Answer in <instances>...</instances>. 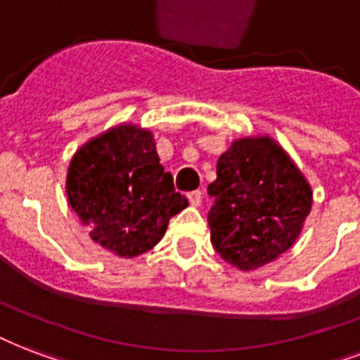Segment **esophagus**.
<instances>
[{
    "mask_svg": "<svg viewBox=\"0 0 360 360\" xmlns=\"http://www.w3.org/2000/svg\"><path fill=\"white\" fill-rule=\"evenodd\" d=\"M201 199H202V193L199 190L190 191V193H188V201H190L191 207H199V205H201Z\"/></svg>",
    "mask_w": 360,
    "mask_h": 360,
    "instance_id": "1",
    "label": "esophagus"
}]
</instances>
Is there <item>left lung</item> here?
<instances>
[{
	"mask_svg": "<svg viewBox=\"0 0 360 360\" xmlns=\"http://www.w3.org/2000/svg\"><path fill=\"white\" fill-rule=\"evenodd\" d=\"M209 195L212 247L241 271L292 247L313 202L309 182L271 136L233 140L218 159Z\"/></svg>",
	"mask_w": 360,
	"mask_h": 360,
	"instance_id": "8db88e82",
	"label": "left lung"
}]
</instances>
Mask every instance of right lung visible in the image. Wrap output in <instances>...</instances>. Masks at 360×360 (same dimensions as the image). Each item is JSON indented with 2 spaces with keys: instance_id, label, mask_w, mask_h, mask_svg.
I'll use <instances>...</instances> for the list:
<instances>
[{
  "instance_id": "obj_1",
  "label": "right lung",
  "mask_w": 360,
  "mask_h": 360,
  "mask_svg": "<svg viewBox=\"0 0 360 360\" xmlns=\"http://www.w3.org/2000/svg\"><path fill=\"white\" fill-rule=\"evenodd\" d=\"M66 193L91 239L121 258L151 250L170 218L188 207L159 163L151 131L132 123L112 127L75 151Z\"/></svg>"
}]
</instances>
